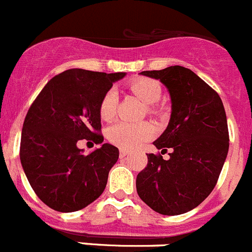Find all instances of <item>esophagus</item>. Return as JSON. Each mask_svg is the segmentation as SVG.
<instances>
[{
    "instance_id": "34e87169",
    "label": "esophagus",
    "mask_w": 252,
    "mask_h": 252,
    "mask_svg": "<svg viewBox=\"0 0 252 252\" xmlns=\"http://www.w3.org/2000/svg\"><path fill=\"white\" fill-rule=\"evenodd\" d=\"M128 155V151L127 150H120V157L124 158Z\"/></svg>"
}]
</instances>
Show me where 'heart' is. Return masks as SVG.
I'll use <instances>...</instances> for the list:
<instances>
[{
	"instance_id": "1",
	"label": "heart",
	"mask_w": 252,
	"mask_h": 252,
	"mask_svg": "<svg viewBox=\"0 0 252 252\" xmlns=\"http://www.w3.org/2000/svg\"><path fill=\"white\" fill-rule=\"evenodd\" d=\"M128 88L147 105L156 104L162 95L159 83L150 78L135 79L128 84ZM117 100L119 96L115 89H110L105 93L99 105V114L102 120L109 121L116 115ZM148 111L155 114L156 109L153 106H148ZM153 133H155V127L148 122L131 124V122L119 121L107 128L106 136L112 145L125 150H131L145 141L150 140Z\"/></svg>"
}]
</instances>
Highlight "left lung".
Returning <instances> with one entry per match:
<instances>
[{"mask_svg": "<svg viewBox=\"0 0 252 252\" xmlns=\"http://www.w3.org/2000/svg\"><path fill=\"white\" fill-rule=\"evenodd\" d=\"M141 74L158 79L171 95V120L153 142L158 150L171 148V153L168 159L147 155V167L136 178L137 193L159 214H184L212 193L226 159L229 131L224 105L214 89L184 66Z\"/></svg>", "mask_w": 252, "mask_h": 252, "instance_id": "1", "label": "left lung"}]
</instances>
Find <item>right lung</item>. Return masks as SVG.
I'll list each match as a JSON object with an SVG mask.
<instances>
[{
    "mask_svg": "<svg viewBox=\"0 0 252 252\" xmlns=\"http://www.w3.org/2000/svg\"><path fill=\"white\" fill-rule=\"evenodd\" d=\"M125 75L69 69L50 79L31 105L21 136V163L34 193L52 209L76 212L104 191L119 150L104 143L83 155L76 143L104 141L100 101Z\"/></svg>",
    "mask_w": 252,
    "mask_h": 252,
    "instance_id": "right-lung-1",
    "label": "right lung"
}]
</instances>
